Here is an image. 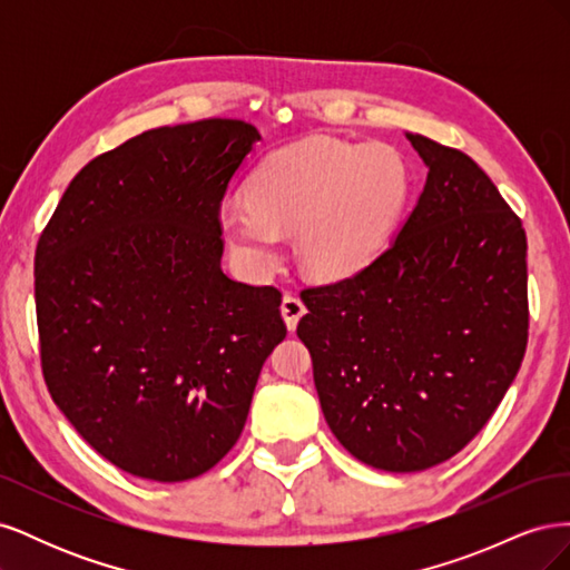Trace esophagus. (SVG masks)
<instances>
[{"mask_svg": "<svg viewBox=\"0 0 570 570\" xmlns=\"http://www.w3.org/2000/svg\"><path fill=\"white\" fill-rule=\"evenodd\" d=\"M304 312H306V306L302 304V299L297 295H289V292H287V295L283 297V304H281V314L287 323V331H295L299 318L304 316Z\"/></svg>", "mask_w": 570, "mask_h": 570, "instance_id": "1", "label": "esophagus"}]
</instances>
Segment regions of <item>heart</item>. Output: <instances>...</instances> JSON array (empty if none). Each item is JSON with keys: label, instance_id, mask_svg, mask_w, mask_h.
Wrapping results in <instances>:
<instances>
[{"label": "heart", "instance_id": "b5f03b06", "mask_svg": "<svg viewBox=\"0 0 570 570\" xmlns=\"http://www.w3.org/2000/svg\"><path fill=\"white\" fill-rule=\"evenodd\" d=\"M409 195V168L387 145L312 137L273 151L249 180V197L218 206V230L237 264L264 278L295 233L299 266L321 281L364 271L383 252Z\"/></svg>", "mask_w": 570, "mask_h": 570}]
</instances>
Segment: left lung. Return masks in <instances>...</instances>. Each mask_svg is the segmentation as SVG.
<instances>
[{
	"instance_id": "8db88e82",
	"label": "left lung",
	"mask_w": 570,
	"mask_h": 570,
	"mask_svg": "<svg viewBox=\"0 0 570 570\" xmlns=\"http://www.w3.org/2000/svg\"><path fill=\"white\" fill-rule=\"evenodd\" d=\"M423 193L352 278L302 292L323 416L358 461L425 471L490 421L528 344L521 218L471 157L423 135Z\"/></svg>"
}]
</instances>
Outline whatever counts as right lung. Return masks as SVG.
Instances as JSON below:
<instances>
[{"label": "right lung", "mask_w": 570, "mask_h": 570, "mask_svg": "<svg viewBox=\"0 0 570 570\" xmlns=\"http://www.w3.org/2000/svg\"><path fill=\"white\" fill-rule=\"evenodd\" d=\"M258 140L233 118L147 130L85 166L40 235L47 390L95 452L137 478L214 469L287 335L281 292L220 268L218 206Z\"/></svg>", "instance_id": "right-lung-1"}]
</instances>
